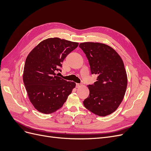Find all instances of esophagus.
Wrapping results in <instances>:
<instances>
[{"mask_svg":"<svg viewBox=\"0 0 151 151\" xmlns=\"http://www.w3.org/2000/svg\"><path fill=\"white\" fill-rule=\"evenodd\" d=\"M82 86V84H81L76 83V87H77V88H79V87H80V86Z\"/></svg>","mask_w":151,"mask_h":151,"instance_id":"1","label":"esophagus"}]
</instances>
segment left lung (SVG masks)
<instances>
[{
    "mask_svg": "<svg viewBox=\"0 0 151 151\" xmlns=\"http://www.w3.org/2000/svg\"><path fill=\"white\" fill-rule=\"evenodd\" d=\"M79 47L86 54L91 74L97 81L89 84V95L83 104L95 115H110L119 106L127 86V76L122 59L115 50L103 43L85 42Z\"/></svg>",
    "mask_w": 151,
    "mask_h": 151,
    "instance_id": "left-lung-1",
    "label": "left lung"
}]
</instances>
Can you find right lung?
<instances>
[{
	"label": "right lung",
	"instance_id": "right-lung-1",
	"mask_svg": "<svg viewBox=\"0 0 151 151\" xmlns=\"http://www.w3.org/2000/svg\"><path fill=\"white\" fill-rule=\"evenodd\" d=\"M78 43L48 38L40 42L26 59L23 82L32 104L37 110L50 114L62 108L76 87L74 82L57 76L62 63Z\"/></svg>",
	"mask_w": 151,
	"mask_h": 151
}]
</instances>
